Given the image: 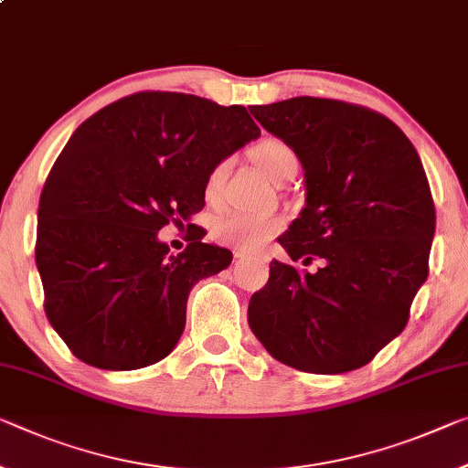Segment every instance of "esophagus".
<instances>
[{
  "mask_svg": "<svg viewBox=\"0 0 468 468\" xmlns=\"http://www.w3.org/2000/svg\"><path fill=\"white\" fill-rule=\"evenodd\" d=\"M243 258H246V251L237 250V251H235V261H243Z\"/></svg>",
  "mask_w": 468,
  "mask_h": 468,
  "instance_id": "obj_1",
  "label": "esophagus"
}]
</instances>
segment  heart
<instances>
[{
    "instance_id": "obj_1",
    "label": "heart",
    "mask_w": 468,
    "mask_h": 468,
    "mask_svg": "<svg viewBox=\"0 0 468 468\" xmlns=\"http://www.w3.org/2000/svg\"><path fill=\"white\" fill-rule=\"evenodd\" d=\"M251 160L254 165L269 176L272 183H279L289 173H298V155L283 141L277 139H264L261 144L251 147ZM229 170V160H220L210 168L206 175L204 183V196L207 202H214L222 187ZM281 227L279 218L271 217H248V214H233L218 220L214 227V237L218 241L227 243L243 251H254L264 246L272 233H277Z\"/></svg>"
}]
</instances>
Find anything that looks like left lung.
<instances>
[{"mask_svg":"<svg viewBox=\"0 0 468 468\" xmlns=\"http://www.w3.org/2000/svg\"><path fill=\"white\" fill-rule=\"evenodd\" d=\"M303 168L306 206L279 237L292 261L271 262L248 306L274 360L316 375L365 367L396 339L429 274L435 206L420 158L389 118L354 103L292 98L251 106Z\"/></svg>","mask_w":468,"mask_h":468,"instance_id":"8db88e82","label":"left lung"}]
</instances>
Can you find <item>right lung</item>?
<instances>
[{
	"label": "right lung",
	"instance_id": "right-lung-1",
	"mask_svg": "<svg viewBox=\"0 0 468 468\" xmlns=\"http://www.w3.org/2000/svg\"><path fill=\"white\" fill-rule=\"evenodd\" d=\"M261 129L243 106L141 91L72 133L43 185L35 261L51 327L79 360L135 370L175 350L187 298L233 254L204 243L173 256L158 231L204 207L206 175Z\"/></svg>",
	"mask_w": 468,
	"mask_h": 468
}]
</instances>
